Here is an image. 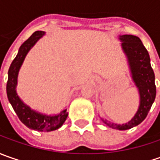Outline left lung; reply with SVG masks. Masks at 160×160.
<instances>
[{
  "label": "left lung",
  "instance_id": "left-lung-1",
  "mask_svg": "<svg viewBox=\"0 0 160 160\" xmlns=\"http://www.w3.org/2000/svg\"><path fill=\"white\" fill-rule=\"evenodd\" d=\"M121 47L126 54L132 82L137 87L140 103L133 118L126 124H115L101 118L102 122L110 128L127 130L141 124L149 113L156 97L155 75L151 68V58L141 39L132 34L119 35Z\"/></svg>",
  "mask_w": 160,
  "mask_h": 160
}]
</instances>
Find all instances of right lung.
<instances>
[{
  "label": "right lung",
  "instance_id": "add662e5",
  "mask_svg": "<svg viewBox=\"0 0 160 160\" xmlns=\"http://www.w3.org/2000/svg\"><path fill=\"white\" fill-rule=\"evenodd\" d=\"M44 34L45 32L43 31H36L20 46L16 58L9 67L6 88L8 100L18 118L28 128L38 132H51L57 130L64 124L68 115L67 108H64L60 111V113L56 115L41 113L27 105L17 92L18 77L22 64L29 51Z\"/></svg>",
  "mask_w": 160,
  "mask_h": 160
}]
</instances>
